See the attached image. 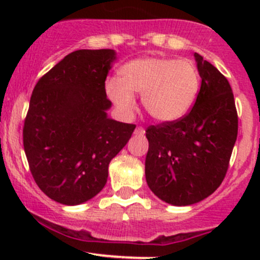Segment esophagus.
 <instances>
[{
	"label": "esophagus",
	"mask_w": 260,
	"mask_h": 260,
	"mask_svg": "<svg viewBox=\"0 0 260 260\" xmlns=\"http://www.w3.org/2000/svg\"><path fill=\"white\" fill-rule=\"evenodd\" d=\"M145 128L142 127V125H137V128H136L135 129V133L136 135H140V136H142V135H145Z\"/></svg>",
	"instance_id": "obj_1"
}]
</instances>
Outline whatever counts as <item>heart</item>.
I'll return each instance as SVG.
<instances>
[{"label": "heart", "instance_id": "b5f03b06", "mask_svg": "<svg viewBox=\"0 0 260 260\" xmlns=\"http://www.w3.org/2000/svg\"><path fill=\"white\" fill-rule=\"evenodd\" d=\"M200 90V74L190 60L141 57L123 65L119 79H109L106 91L123 114L136 107L133 93L142 94V104L153 119L174 122L192 108Z\"/></svg>", "mask_w": 260, "mask_h": 260}]
</instances>
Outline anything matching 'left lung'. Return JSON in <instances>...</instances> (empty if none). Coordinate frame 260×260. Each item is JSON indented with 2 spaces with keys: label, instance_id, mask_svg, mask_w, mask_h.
<instances>
[{
  "label": "left lung",
  "instance_id": "obj_1",
  "mask_svg": "<svg viewBox=\"0 0 260 260\" xmlns=\"http://www.w3.org/2000/svg\"><path fill=\"white\" fill-rule=\"evenodd\" d=\"M201 86L193 107L174 122L149 125L146 180L165 203L192 205L224 180L238 137V112L226 78L195 52Z\"/></svg>",
  "mask_w": 260,
  "mask_h": 260
}]
</instances>
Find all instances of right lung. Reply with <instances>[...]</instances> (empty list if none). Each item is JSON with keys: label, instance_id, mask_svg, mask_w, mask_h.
I'll list each match as a JSON object with an SVG mask.
<instances>
[{"label": "right lung", "instance_id": "add662e5", "mask_svg": "<svg viewBox=\"0 0 260 260\" xmlns=\"http://www.w3.org/2000/svg\"><path fill=\"white\" fill-rule=\"evenodd\" d=\"M114 50H77L39 79L23 123V149L40 190L64 205L101 192L108 166L136 124L107 117Z\"/></svg>", "mask_w": 260, "mask_h": 260}]
</instances>
